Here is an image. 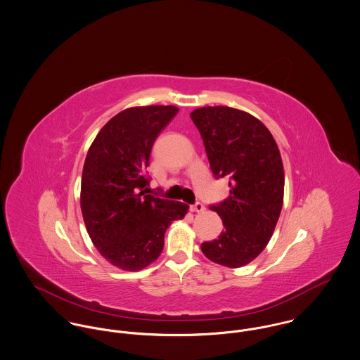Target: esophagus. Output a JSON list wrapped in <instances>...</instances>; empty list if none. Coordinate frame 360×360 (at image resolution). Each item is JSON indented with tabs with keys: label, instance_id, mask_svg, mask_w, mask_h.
I'll list each match as a JSON object with an SVG mask.
<instances>
[{
	"label": "esophagus",
	"instance_id": "obj_1",
	"mask_svg": "<svg viewBox=\"0 0 360 360\" xmlns=\"http://www.w3.org/2000/svg\"><path fill=\"white\" fill-rule=\"evenodd\" d=\"M204 210H205V207L199 201L196 204L191 205V211H193V212H204Z\"/></svg>",
	"mask_w": 360,
	"mask_h": 360
}]
</instances>
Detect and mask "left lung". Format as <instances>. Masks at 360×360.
<instances>
[{
  "label": "left lung",
  "instance_id": "8db88e82",
  "mask_svg": "<svg viewBox=\"0 0 360 360\" xmlns=\"http://www.w3.org/2000/svg\"><path fill=\"white\" fill-rule=\"evenodd\" d=\"M217 178L229 176V196L211 205L224 224L218 239L204 241L212 262L240 268L257 258L274 235L284 195L279 148L269 129L250 113L205 106L191 113Z\"/></svg>",
  "mask_w": 360,
  "mask_h": 360
}]
</instances>
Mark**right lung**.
I'll use <instances>...</instances> for the list:
<instances>
[{
	"mask_svg": "<svg viewBox=\"0 0 360 360\" xmlns=\"http://www.w3.org/2000/svg\"><path fill=\"white\" fill-rule=\"evenodd\" d=\"M176 113L175 106L125 109L103 125L86 153L84 224L101 255L122 271H141L156 261L167 228L188 212L185 202L146 195L153 143Z\"/></svg>",
	"mask_w": 360,
	"mask_h": 360,
	"instance_id": "1",
	"label": "right lung"
}]
</instances>
